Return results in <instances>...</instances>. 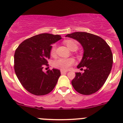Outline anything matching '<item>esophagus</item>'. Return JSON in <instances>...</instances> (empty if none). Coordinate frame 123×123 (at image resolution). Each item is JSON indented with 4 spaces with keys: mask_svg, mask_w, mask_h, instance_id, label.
<instances>
[{
    "mask_svg": "<svg viewBox=\"0 0 123 123\" xmlns=\"http://www.w3.org/2000/svg\"><path fill=\"white\" fill-rule=\"evenodd\" d=\"M61 74H66L67 73V72H68V71H64V70H61Z\"/></svg>",
    "mask_w": 123,
    "mask_h": 123,
    "instance_id": "34e87169",
    "label": "esophagus"
}]
</instances>
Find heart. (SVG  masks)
<instances>
[{"mask_svg":"<svg viewBox=\"0 0 123 123\" xmlns=\"http://www.w3.org/2000/svg\"><path fill=\"white\" fill-rule=\"evenodd\" d=\"M64 43L69 49L71 50L72 49L78 48L77 42L74 40H66L64 41ZM55 50H56V45L54 44L52 45L50 50V55L54 56L55 55ZM74 63V60L72 58H58L54 62L53 65L55 68H60L62 70H67L71 65Z\"/></svg>","mask_w":123,"mask_h":123,"instance_id":"1","label":"heart"}]
</instances>
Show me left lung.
Returning <instances> with one entry per match:
<instances>
[{
	"instance_id": "8db88e82",
	"label": "left lung",
	"mask_w": 123,
	"mask_h": 123,
	"mask_svg": "<svg viewBox=\"0 0 123 123\" xmlns=\"http://www.w3.org/2000/svg\"><path fill=\"white\" fill-rule=\"evenodd\" d=\"M81 44L84 54L78 68L84 72L76 73L71 81L73 87L79 94L91 95L103 86L108 78L113 65L110 47L102 38L86 32H75L66 36Z\"/></svg>"
}]
</instances>
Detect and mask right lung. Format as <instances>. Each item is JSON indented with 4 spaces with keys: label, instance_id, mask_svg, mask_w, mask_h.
Returning a JSON list of instances; mask_svg holds the SVG:
<instances>
[{
    "label": "right lung",
    "instance_id": "obj_1",
    "mask_svg": "<svg viewBox=\"0 0 123 123\" xmlns=\"http://www.w3.org/2000/svg\"><path fill=\"white\" fill-rule=\"evenodd\" d=\"M62 39L61 36L42 33L27 39L19 44L14 55V69L25 89L36 95H44L54 89L61 75L52 69L44 72L48 66L52 44Z\"/></svg>",
    "mask_w": 123,
    "mask_h": 123
}]
</instances>
